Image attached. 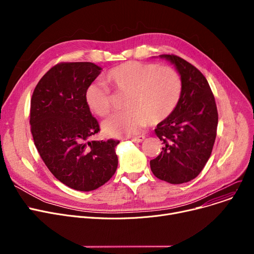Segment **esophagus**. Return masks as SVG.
<instances>
[{
    "label": "esophagus",
    "mask_w": 254,
    "mask_h": 254,
    "mask_svg": "<svg viewBox=\"0 0 254 254\" xmlns=\"http://www.w3.org/2000/svg\"><path fill=\"white\" fill-rule=\"evenodd\" d=\"M144 139H145L144 136H137V137H131V138H130V140H131L132 142H135V143H140V142L144 141Z\"/></svg>",
    "instance_id": "obj_1"
}]
</instances>
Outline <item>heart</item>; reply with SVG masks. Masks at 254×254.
Returning a JSON list of instances; mask_svg holds the SVG:
<instances>
[{"instance_id": "1", "label": "heart", "mask_w": 254, "mask_h": 254, "mask_svg": "<svg viewBox=\"0 0 254 254\" xmlns=\"http://www.w3.org/2000/svg\"><path fill=\"white\" fill-rule=\"evenodd\" d=\"M105 81L117 95L127 93L124 103L127 110L112 115L102 125L107 137L134 136L148 123L159 124L175 110L181 97V78L168 65L127 62L108 71ZM84 100L89 110L100 117L112 110L110 90L102 83H90Z\"/></svg>"}]
</instances>
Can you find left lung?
I'll use <instances>...</instances> for the list:
<instances>
[{
    "instance_id": "obj_1",
    "label": "left lung",
    "mask_w": 254,
    "mask_h": 254,
    "mask_svg": "<svg viewBox=\"0 0 254 254\" xmlns=\"http://www.w3.org/2000/svg\"><path fill=\"white\" fill-rule=\"evenodd\" d=\"M159 57L174 64L182 90L175 110L154 129L164 147L150 168L158 179L181 184L194 179L208 162L216 138L217 107L207 79L194 65L174 55Z\"/></svg>"
}]
</instances>
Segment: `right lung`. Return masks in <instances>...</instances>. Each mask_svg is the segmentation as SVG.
Wrapping results in <instances>:
<instances>
[{
    "mask_svg": "<svg viewBox=\"0 0 254 254\" xmlns=\"http://www.w3.org/2000/svg\"><path fill=\"white\" fill-rule=\"evenodd\" d=\"M102 68L88 62L61 63L38 82L31 100V131L46 167L69 188L90 191L113 175L118 140L89 141L100 130L84 100Z\"/></svg>",
    "mask_w": 254,
    "mask_h": 254,
    "instance_id": "obj_1",
    "label": "right lung"
}]
</instances>
